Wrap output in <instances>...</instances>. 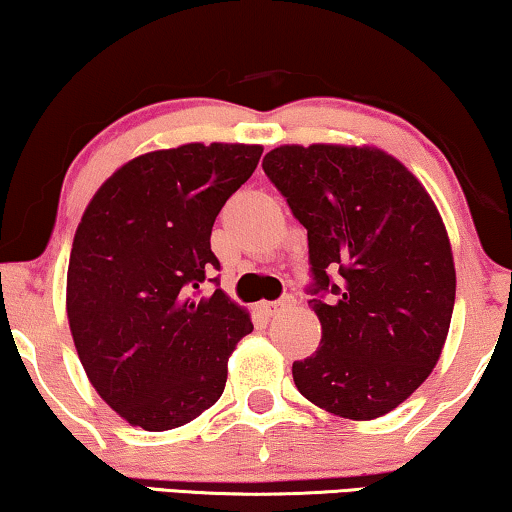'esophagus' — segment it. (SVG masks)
Returning <instances> with one entry per match:
<instances>
[{"label": "esophagus", "instance_id": "1", "mask_svg": "<svg viewBox=\"0 0 512 512\" xmlns=\"http://www.w3.org/2000/svg\"><path fill=\"white\" fill-rule=\"evenodd\" d=\"M293 305V298L291 296H284L282 300H272V303H261V310L263 314H268V317H275V314L289 310Z\"/></svg>", "mask_w": 512, "mask_h": 512}]
</instances>
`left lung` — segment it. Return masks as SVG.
Segmentation results:
<instances>
[{"instance_id": "1", "label": "left lung", "mask_w": 512, "mask_h": 512, "mask_svg": "<svg viewBox=\"0 0 512 512\" xmlns=\"http://www.w3.org/2000/svg\"><path fill=\"white\" fill-rule=\"evenodd\" d=\"M263 170L307 228L321 324L293 382L338 417L387 415L431 375L450 331L457 272L438 207L377 146L284 144Z\"/></svg>"}]
</instances>
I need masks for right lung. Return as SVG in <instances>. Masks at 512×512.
I'll use <instances>...</instances> for the list:
<instances>
[{
	"instance_id": "1",
	"label": "right lung",
	"mask_w": 512,
	"mask_h": 512,
	"mask_svg": "<svg viewBox=\"0 0 512 512\" xmlns=\"http://www.w3.org/2000/svg\"><path fill=\"white\" fill-rule=\"evenodd\" d=\"M263 146L181 144L144 153L97 188L76 228L67 319L102 401L130 426L167 431L219 401L228 359L254 331L249 312L200 286L226 200L254 174ZM216 282V279H214Z\"/></svg>"
}]
</instances>
